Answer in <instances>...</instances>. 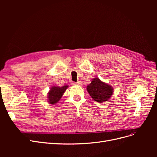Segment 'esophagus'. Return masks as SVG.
Segmentation results:
<instances>
[{
    "mask_svg": "<svg viewBox=\"0 0 157 157\" xmlns=\"http://www.w3.org/2000/svg\"><path fill=\"white\" fill-rule=\"evenodd\" d=\"M72 84H73V85H79V86H81V85H82V82H80V81H78V82H72Z\"/></svg>",
    "mask_w": 157,
    "mask_h": 157,
    "instance_id": "esophagus-1",
    "label": "esophagus"
}]
</instances>
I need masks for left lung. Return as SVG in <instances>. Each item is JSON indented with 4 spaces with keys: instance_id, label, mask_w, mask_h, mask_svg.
Segmentation results:
<instances>
[{
    "instance_id": "left-lung-1",
    "label": "left lung",
    "mask_w": 157,
    "mask_h": 157,
    "mask_svg": "<svg viewBox=\"0 0 157 157\" xmlns=\"http://www.w3.org/2000/svg\"><path fill=\"white\" fill-rule=\"evenodd\" d=\"M87 90L94 100L99 103L107 101L113 92L112 86L103 82L98 78H94L91 83L88 85Z\"/></svg>"
}]
</instances>
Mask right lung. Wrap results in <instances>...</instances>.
<instances>
[{
  "label": "right lung",
  "instance_id": "obj_1",
  "mask_svg": "<svg viewBox=\"0 0 157 157\" xmlns=\"http://www.w3.org/2000/svg\"><path fill=\"white\" fill-rule=\"evenodd\" d=\"M68 88V86H63L62 87L53 86L50 88L48 92V101L50 104H55L59 101L62 97L63 93Z\"/></svg>",
  "mask_w": 157,
  "mask_h": 157
}]
</instances>
